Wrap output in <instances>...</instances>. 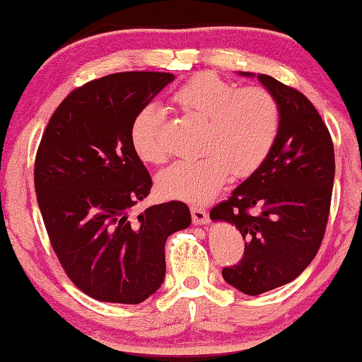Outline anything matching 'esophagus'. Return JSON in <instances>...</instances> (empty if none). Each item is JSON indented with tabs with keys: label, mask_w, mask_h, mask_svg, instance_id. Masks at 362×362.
Listing matches in <instances>:
<instances>
[{
	"label": "esophagus",
	"mask_w": 362,
	"mask_h": 362,
	"mask_svg": "<svg viewBox=\"0 0 362 362\" xmlns=\"http://www.w3.org/2000/svg\"><path fill=\"white\" fill-rule=\"evenodd\" d=\"M190 211H192V220L195 225H208V223H210V218H208V213L205 208L190 206Z\"/></svg>",
	"instance_id": "esophagus-1"
}]
</instances>
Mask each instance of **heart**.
Returning a JSON list of instances; mask_svg holds the SVG:
<instances>
[{"label": "heart", "mask_w": 362, "mask_h": 362, "mask_svg": "<svg viewBox=\"0 0 362 362\" xmlns=\"http://www.w3.org/2000/svg\"><path fill=\"white\" fill-rule=\"evenodd\" d=\"M172 105L182 113L205 121L198 151L203 156L179 160L162 172L157 188L162 195L205 203L225 185L230 174L247 177L267 160L281 128V108L262 86H243L215 74H198L179 86ZM165 116L157 106L137 111L131 123V144L146 164L167 159Z\"/></svg>", "instance_id": "obj_1"}]
</instances>
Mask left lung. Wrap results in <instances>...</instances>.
I'll return each mask as SVG.
<instances>
[{
	"instance_id": "8db88e82",
	"label": "left lung",
	"mask_w": 362,
	"mask_h": 362,
	"mask_svg": "<svg viewBox=\"0 0 362 362\" xmlns=\"http://www.w3.org/2000/svg\"><path fill=\"white\" fill-rule=\"evenodd\" d=\"M239 74L257 77L276 96L281 128L267 160L210 218L231 223L246 241L243 259L223 269V279L239 292L259 295L292 282L317 256L332 203L334 151L307 96L269 75Z\"/></svg>"
}]
</instances>
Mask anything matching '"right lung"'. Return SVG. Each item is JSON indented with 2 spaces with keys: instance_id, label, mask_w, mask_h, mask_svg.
<instances>
[{
  "instance_id": "obj_1",
  "label": "right lung",
  "mask_w": 362,
  "mask_h": 362,
  "mask_svg": "<svg viewBox=\"0 0 362 362\" xmlns=\"http://www.w3.org/2000/svg\"><path fill=\"white\" fill-rule=\"evenodd\" d=\"M175 77L121 72L74 90L54 111L34 164L50 244L77 287L100 302L136 305L165 277V241L190 226L182 202L129 210L152 180L131 144V123Z\"/></svg>"
}]
</instances>
